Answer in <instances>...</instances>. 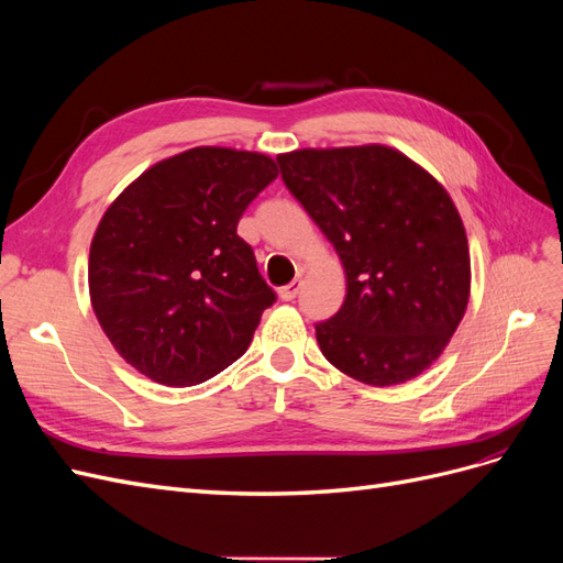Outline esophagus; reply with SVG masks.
Segmentation results:
<instances>
[{"mask_svg":"<svg viewBox=\"0 0 563 563\" xmlns=\"http://www.w3.org/2000/svg\"><path fill=\"white\" fill-rule=\"evenodd\" d=\"M300 288H302V282H300V279H294L291 284H286V286L279 288V298H282V300H294V298L300 294Z\"/></svg>","mask_w":563,"mask_h":563,"instance_id":"esophagus-1","label":"esophagus"}]
</instances>
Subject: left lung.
<instances>
[{
    "label": "left lung",
    "instance_id": "1",
    "mask_svg": "<svg viewBox=\"0 0 563 563\" xmlns=\"http://www.w3.org/2000/svg\"><path fill=\"white\" fill-rule=\"evenodd\" d=\"M277 162L345 267L343 308L317 323L323 356L376 387L420 376L470 302V244L446 187L380 143L305 147Z\"/></svg>",
    "mask_w": 563,
    "mask_h": 563
}]
</instances>
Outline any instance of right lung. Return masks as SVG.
I'll return each mask as SVG.
<instances>
[{
	"instance_id": "right-lung-1",
	"label": "right lung",
	"mask_w": 563,
	"mask_h": 563,
	"mask_svg": "<svg viewBox=\"0 0 563 563\" xmlns=\"http://www.w3.org/2000/svg\"><path fill=\"white\" fill-rule=\"evenodd\" d=\"M277 176L263 152L201 145L152 164L100 218L91 308L150 380L190 387L246 352L275 294L236 223Z\"/></svg>"
}]
</instances>
